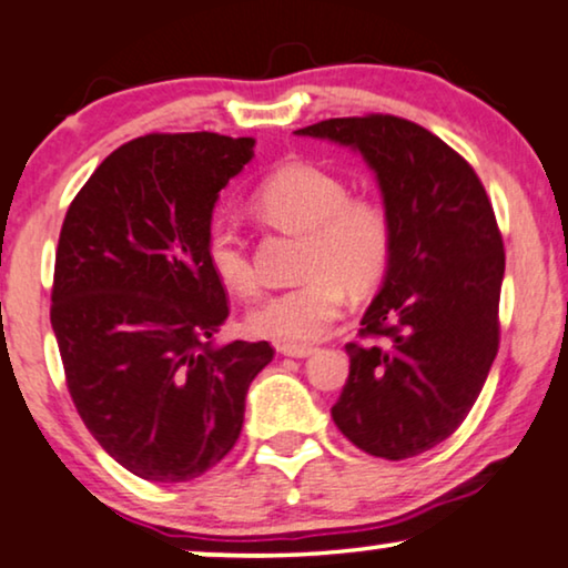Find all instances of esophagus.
<instances>
[{
  "instance_id": "34e87169",
  "label": "esophagus",
  "mask_w": 568,
  "mask_h": 568,
  "mask_svg": "<svg viewBox=\"0 0 568 568\" xmlns=\"http://www.w3.org/2000/svg\"><path fill=\"white\" fill-rule=\"evenodd\" d=\"M277 351L283 356H293V358H304L314 351V346H306V343H280Z\"/></svg>"
}]
</instances>
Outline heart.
I'll use <instances>...</instances> for the list:
<instances>
[{"label":"heart","mask_w":568,"mask_h":568,"mask_svg":"<svg viewBox=\"0 0 568 568\" xmlns=\"http://www.w3.org/2000/svg\"><path fill=\"white\" fill-rule=\"evenodd\" d=\"M251 210L270 225L304 235L298 275L304 283L272 293L248 314L251 333L283 343L325 335L341 317L346 291L367 293L385 277L396 243L390 210L379 199L351 196L348 183L314 162L272 170L251 196ZM206 262L235 296L260 288L248 246L231 222L206 231Z\"/></svg>","instance_id":"obj_1"}]
</instances>
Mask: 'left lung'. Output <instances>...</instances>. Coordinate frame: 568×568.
Masks as SVG:
<instances>
[{"label": "left lung", "instance_id": "left-lung-1", "mask_svg": "<svg viewBox=\"0 0 568 568\" xmlns=\"http://www.w3.org/2000/svg\"><path fill=\"white\" fill-rule=\"evenodd\" d=\"M296 133L358 149L396 227L333 419L364 454L419 456L462 427L498 354L506 251L493 204L475 168L412 120L375 112Z\"/></svg>", "mask_w": 568, "mask_h": 568}]
</instances>
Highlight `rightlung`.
<instances>
[{"label": "right lung", "instance_id": "1", "mask_svg": "<svg viewBox=\"0 0 568 568\" xmlns=\"http://www.w3.org/2000/svg\"><path fill=\"white\" fill-rule=\"evenodd\" d=\"M254 139L149 133L93 170L64 214L52 329L83 425L120 466L189 483L239 440L267 341L214 348L227 291L206 262L220 191Z\"/></svg>", "mask_w": 568, "mask_h": 568}]
</instances>
